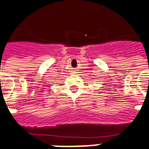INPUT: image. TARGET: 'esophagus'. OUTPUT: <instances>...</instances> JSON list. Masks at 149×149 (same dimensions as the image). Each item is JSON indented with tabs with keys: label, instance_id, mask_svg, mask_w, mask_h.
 <instances>
[{
	"label": "esophagus",
	"instance_id": "1",
	"mask_svg": "<svg viewBox=\"0 0 149 149\" xmlns=\"http://www.w3.org/2000/svg\"><path fill=\"white\" fill-rule=\"evenodd\" d=\"M72 73H77V70H73V71H72Z\"/></svg>",
	"mask_w": 149,
	"mask_h": 149
}]
</instances>
